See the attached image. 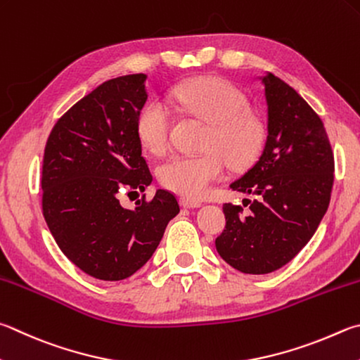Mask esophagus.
Wrapping results in <instances>:
<instances>
[{"label":"esophagus","instance_id":"1","mask_svg":"<svg viewBox=\"0 0 360 360\" xmlns=\"http://www.w3.org/2000/svg\"><path fill=\"white\" fill-rule=\"evenodd\" d=\"M179 202L182 207H198L201 205V201L195 200V198H188V197H181Z\"/></svg>","mask_w":360,"mask_h":360}]
</instances>
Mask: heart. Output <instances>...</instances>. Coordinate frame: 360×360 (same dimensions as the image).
I'll list each match as a JSON object with an SVG mask.
<instances>
[{
	"mask_svg": "<svg viewBox=\"0 0 360 360\" xmlns=\"http://www.w3.org/2000/svg\"><path fill=\"white\" fill-rule=\"evenodd\" d=\"M173 99L186 113L209 122L206 153L173 155L158 168L159 181L184 197H201L211 184L231 168H244L258 154L263 143V124L248 112V101L233 83L219 77H198L178 84ZM172 115L159 99L146 102L136 117L141 145L154 154L169 146Z\"/></svg>",
	"mask_w": 360,
	"mask_h": 360,
	"instance_id": "b5f03b06",
	"label": "heart"
}]
</instances>
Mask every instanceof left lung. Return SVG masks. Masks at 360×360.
I'll return each instance as SVG.
<instances>
[{"label": "left lung", "instance_id": "left-lung-1", "mask_svg": "<svg viewBox=\"0 0 360 360\" xmlns=\"http://www.w3.org/2000/svg\"><path fill=\"white\" fill-rule=\"evenodd\" d=\"M261 82L267 103L263 151L231 184L257 198L243 206L225 202L226 225L215 239L220 257L244 274H269L290 263L315 234L334 186V153L321 117L278 77L267 74Z\"/></svg>", "mask_w": 360, "mask_h": 360}]
</instances>
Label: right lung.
Segmentation results:
<instances>
[{
	"label": "right lung",
	"mask_w": 360,
	"mask_h": 360,
	"mask_svg": "<svg viewBox=\"0 0 360 360\" xmlns=\"http://www.w3.org/2000/svg\"><path fill=\"white\" fill-rule=\"evenodd\" d=\"M146 75L102 83L72 105L51 129L42 162V214L58 247L88 276L117 282L153 257L176 195H143L120 205L124 191H145L153 174L141 154L136 117L148 101Z\"/></svg>",
	"instance_id": "obj_1"
}]
</instances>
